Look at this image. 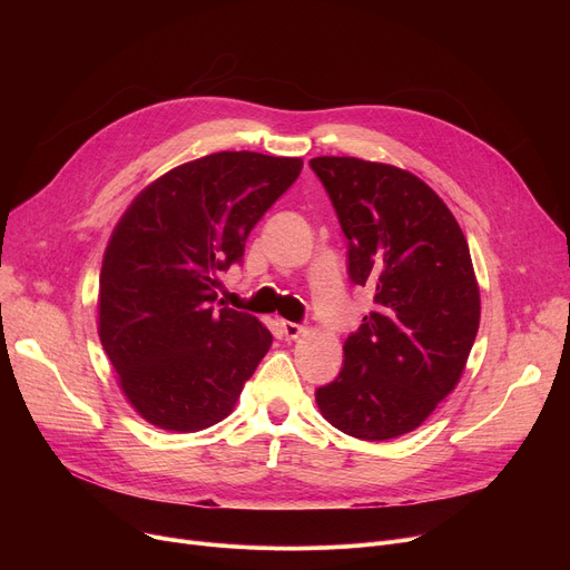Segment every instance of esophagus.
Wrapping results in <instances>:
<instances>
[{
    "mask_svg": "<svg viewBox=\"0 0 570 570\" xmlns=\"http://www.w3.org/2000/svg\"><path fill=\"white\" fill-rule=\"evenodd\" d=\"M282 333L286 335V340H297L305 333V325L301 323H291V321H282Z\"/></svg>",
    "mask_w": 570,
    "mask_h": 570,
    "instance_id": "obj_1",
    "label": "esophagus"
}]
</instances>
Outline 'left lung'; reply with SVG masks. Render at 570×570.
<instances>
[{"mask_svg": "<svg viewBox=\"0 0 570 570\" xmlns=\"http://www.w3.org/2000/svg\"><path fill=\"white\" fill-rule=\"evenodd\" d=\"M348 239V279L374 309L344 342V367L316 404L365 441L402 436L455 391L481 323L466 237L445 203L409 170L355 157L309 161Z\"/></svg>", "mask_w": 570, "mask_h": 570, "instance_id": "8db88e82", "label": "left lung"}]
</instances>
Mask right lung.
Returning <instances> with one entry per match:
<instances>
[{
	"label": "right lung",
	"instance_id": "add662e5",
	"mask_svg": "<svg viewBox=\"0 0 570 570\" xmlns=\"http://www.w3.org/2000/svg\"><path fill=\"white\" fill-rule=\"evenodd\" d=\"M303 159L217 153L155 179L115 226L99 279V337L131 406L168 432L233 411L273 335L217 303L252 228Z\"/></svg>",
	"mask_w": 570,
	"mask_h": 570
}]
</instances>
